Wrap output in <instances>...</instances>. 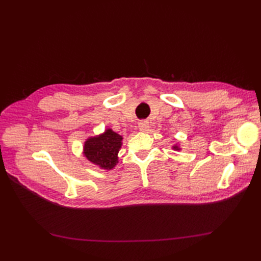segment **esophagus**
<instances>
[{
	"label": "esophagus",
	"mask_w": 261,
	"mask_h": 261,
	"mask_svg": "<svg viewBox=\"0 0 261 261\" xmlns=\"http://www.w3.org/2000/svg\"><path fill=\"white\" fill-rule=\"evenodd\" d=\"M139 129H140V132H144V133H147L148 130H149V128H150V125H149V122H147V121H141L140 123H139Z\"/></svg>",
	"instance_id": "34e87169"
}]
</instances>
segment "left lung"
I'll use <instances>...</instances> for the list:
<instances>
[{
	"mask_svg": "<svg viewBox=\"0 0 261 261\" xmlns=\"http://www.w3.org/2000/svg\"><path fill=\"white\" fill-rule=\"evenodd\" d=\"M172 149L174 150V151H180V150H181V148L179 147V144H178V143L175 144V145H173V146H172Z\"/></svg>",
	"mask_w": 261,
	"mask_h": 261,
	"instance_id": "left-lung-1",
	"label": "left lung"
}]
</instances>
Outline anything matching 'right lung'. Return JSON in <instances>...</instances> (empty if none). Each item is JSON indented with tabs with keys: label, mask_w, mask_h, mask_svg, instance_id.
I'll return each mask as SVG.
<instances>
[{
	"label": "right lung",
	"mask_w": 261,
	"mask_h": 261,
	"mask_svg": "<svg viewBox=\"0 0 261 261\" xmlns=\"http://www.w3.org/2000/svg\"><path fill=\"white\" fill-rule=\"evenodd\" d=\"M123 136L111 128L96 136L88 137L84 143L83 154L87 160L100 169L110 171L118 163V151L123 145Z\"/></svg>",
	"instance_id": "1"
}]
</instances>
